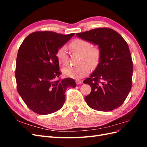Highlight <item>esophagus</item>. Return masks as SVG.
Listing matches in <instances>:
<instances>
[{
	"instance_id": "obj_1",
	"label": "esophagus",
	"mask_w": 147,
	"mask_h": 147,
	"mask_svg": "<svg viewBox=\"0 0 147 147\" xmlns=\"http://www.w3.org/2000/svg\"><path fill=\"white\" fill-rule=\"evenodd\" d=\"M75 82H76L77 84H80L82 83V82L81 80H77L75 81Z\"/></svg>"
}]
</instances>
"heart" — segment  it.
<instances>
[{
  "mask_svg": "<svg viewBox=\"0 0 147 147\" xmlns=\"http://www.w3.org/2000/svg\"><path fill=\"white\" fill-rule=\"evenodd\" d=\"M69 47L72 51L81 54L78 66H69L63 69L65 77L74 79H80L90 72L91 66L94 67L98 64L100 58V50L97 47H91L90 42L82 38H75L70 42ZM56 56L59 63L63 65L68 63L69 56L67 48L63 45L56 51Z\"/></svg>",
  "mask_w": 147,
  "mask_h": 147,
  "instance_id": "heart-1",
  "label": "heart"
}]
</instances>
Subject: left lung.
Wrapping results in <instances>:
<instances>
[{"label": "left lung", "mask_w": 147, "mask_h": 147, "mask_svg": "<svg viewBox=\"0 0 147 147\" xmlns=\"http://www.w3.org/2000/svg\"><path fill=\"white\" fill-rule=\"evenodd\" d=\"M77 37L99 46V63L83 83L91 86L84 97L91 109L110 112L118 108L126 99L132 86L133 64L127 42L112 29L96 28L77 33Z\"/></svg>", "instance_id": "8db88e82"}]
</instances>
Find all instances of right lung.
Masks as SVG:
<instances>
[{"label":"right lung","instance_id":"obj_1","mask_svg":"<svg viewBox=\"0 0 147 147\" xmlns=\"http://www.w3.org/2000/svg\"><path fill=\"white\" fill-rule=\"evenodd\" d=\"M74 34L37 31L21 43L16 63L17 90L34 112L43 115L56 112L64 104L67 88L76 87L72 78L55 80L61 75L56 51Z\"/></svg>","mask_w":147,"mask_h":147}]
</instances>
